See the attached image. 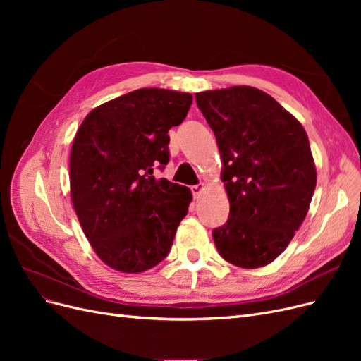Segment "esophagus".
I'll return each instance as SVG.
<instances>
[{"label":"esophagus","instance_id":"34e87169","mask_svg":"<svg viewBox=\"0 0 361 361\" xmlns=\"http://www.w3.org/2000/svg\"><path fill=\"white\" fill-rule=\"evenodd\" d=\"M204 190V185L200 183V185H194V187H191V191H192V195L194 197H199V195L202 194V191Z\"/></svg>","mask_w":361,"mask_h":361}]
</instances>
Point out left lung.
<instances>
[{
  "instance_id": "left-lung-1",
  "label": "left lung",
  "mask_w": 361,
  "mask_h": 361,
  "mask_svg": "<svg viewBox=\"0 0 361 361\" xmlns=\"http://www.w3.org/2000/svg\"><path fill=\"white\" fill-rule=\"evenodd\" d=\"M216 138L228 220L214 228L218 253L253 269L286 250L307 215L316 167L302 125L274 97L250 85L195 93Z\"/></svg>"
}]
</instances>
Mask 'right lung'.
<instances>
[{"label":"right lung","mask_w":361,"mask_h":361,"mask_svg":"<svg viewBox=\"0 0 361 361\" xmlns=\"http://www.w3.org/2000/svg\"><path fill=\"white\" fill-rule=\"evenodd\" d=\"M190 93L138 89L96 106L71 150V199L105 265L137 274L167 257L191 190L157 179L169 162V130L187 117Z\"/></svg>","instance_id":"obj_1"}]
</instances>
